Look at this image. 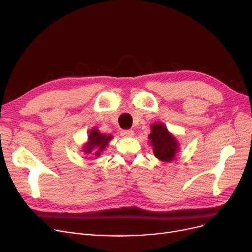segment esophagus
Instances as JSON below:
<instances>
[{
    "label": "esophagus",
    "mask_w": 252,
    "mask_h": 252,
    "mask_svg": "<svg viewBox=\"0 0 252 252\" xmlns=\"http://www.w3.org/2000/svg\"><path fill=\"white\" fill-rule=\"evenodd\" d=\"M121 135L123 137H126V138H130V137L134 136V130H131V129H124V130L121 131Z\"/></svg>",
    "instance_id": "1"
}]
</instances>
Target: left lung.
<instances>
[{"label":"left lung","mask_w":252,"mask_h":252,"mask_svg":"<svg viewBox=\"0 0 252 252\" xmlns=\"http://www.w3.org/2000/svg\"><path fill=\"white\" fill-rule=\"evenodd\" d=\"M153 153L162 162H171L176 159L180 150L178 139L170 133L164 124L155 123L151 125V133L148 136Z\"/></svg>","instance_id":"obj_1"}]
</instances>
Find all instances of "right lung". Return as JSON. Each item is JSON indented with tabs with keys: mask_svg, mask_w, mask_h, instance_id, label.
I'll return each instance as SVG.
<instances>
[{
	"mask_svg": "<svg viewBox=\"0 0 252 252\" xmlns=\"http://www.w3.org/2000/svg\"><path fill=\"white\" fill-rule=\"evenodd\" d=\"M112 139L111 135L102 134L97 127H93L89 131L88 141L84 144L83 152L85 154L93 153L96 157H99Z\"/></svg>",
	"mask_w": 252,
	"mask_h": 252,
	"instance_id": "add662e5",
	"label": "right lung"
}]
</instances>
